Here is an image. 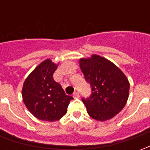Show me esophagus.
Returning a JSON list of instances; mask_svg holds the SVG:
<instances>
[{
	"instance_id": "obj_1",
	"label": "esophagus",
	"mask_w": 150,
	"mask_h": 150,
	"mask_svg": "<svg viewBox=\"0 0 150 150\" xmlns=\"http://www.w3.org/2000/svg\"><path fill=\"white\" fill-rule=\"evenodd\" d=\"M73 97L75 98V99H78V98L79 97V92L75 91V92L73 93Z\"/></svg>"
}]
</instances>
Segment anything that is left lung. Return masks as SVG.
<instances>
[{
  "instance_id": "left-lung-1",
  "label": "left lung",
  "mask_w": 150,
  "mask_h": 150,
  "mask_svg": "<svg viewBox=\"0 0 150 150\" xmlns=\"http://www.w3.org/2000/svg\"><path fill=\"white\" fill-rule=\"evenodd\" d=\"M79 66L91 88V96L82 99L89 116L100 121L112 119L127 103L128 79L114 63L96 54L81 59Z\"/></svg>"
}]
</instances>
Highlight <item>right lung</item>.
<instances>
[{
  "mask_svg": "<svg viewBox=\"0 0 150 150\" xmlns=\"http://www.w3.org/2000/svg\"><path fill=\"white\" fill-rule=\"evenodd\" d=\"M58 65L46 59L41 62L25 80L22 98L25 106L36 118L56 121L67 112L71 96L66 95L62 86L54 81L53 75Z\"/></svg>",
  "mask_w": 150,
  "mask_h": 150,
  "instance_id": "obj_1",
  "label": "right lung"
}]
</instances>
